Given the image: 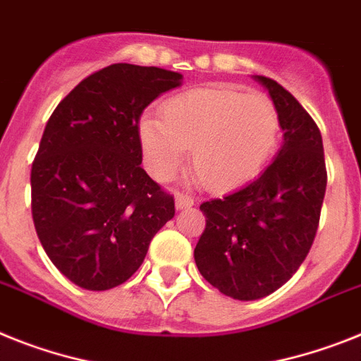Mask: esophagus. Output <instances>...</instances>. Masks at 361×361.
<instances>
[{
	"instance_id": "obj_1",
	"label": "esophagus",
	"mask_w": 361,
	"mask_h": 361,
	"mask_svg": "<svg viewBox=\"0 0 361 361\" xmlns=\"http://www.w3.org/2000/svg\"><path fill=\"white\" fill-rule=\"evenodd\" d=\"M192 205H195V200L190 198V196L183 195V192H178V195H176V209H178V211H181V209H189L192 207Z\"/></svg>"
}]
</instances>
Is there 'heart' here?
I'll list each match as a JSON object with an SVG mask.
<instances>
[{
	"label": "heart",
	"mask_w": 361,
	"mask_h": 361,
	"mask_svg": "<svg viewBox=\"0 0 361 361\" xmlns=\"http://www.w3.org/2000/svg\"><path fill=\"white\" fill-rule=\"evenodd\" d=\"M279 132V111L268 97L227 84L178 93L163 104V117L147 114L139 121V141L154 178L171 180L190 147L196 176L214 192L255 180L274 156Z\"/></svg>",
	"instance_id": "b5f03b06"
}]
</instances>
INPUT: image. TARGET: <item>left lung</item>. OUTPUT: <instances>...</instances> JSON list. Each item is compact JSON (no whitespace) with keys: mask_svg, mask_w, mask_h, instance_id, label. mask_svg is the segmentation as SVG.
Returning <instances> with one entry per match:
<instances>
[{"mask_svg":"<svg viewBox=\"0 0 361 361\" xmlns=\"http://www.w3.org/2000/svg\"><path fill=\"white\" fill-rule=\"evenodd\" d=\"M253 80L277 108L283 147L250 185L200 205L205 231L195 247L205 281L238 301L266 298L298 271L316 237L326 189L317 124L281 84L260 75Z\"/></svg>","mask_w":361,"mask_h":361,"instance_id":"left-lung-1","label":"left lung"}]
</instances>
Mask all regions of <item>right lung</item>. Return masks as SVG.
<instances>
[{"mask_svg":"<svg viewBox=\"0 0 361 361\" xmlns=\"http://www.w3.org/2000/svg\"><path fill=\"white\" fill-rule=\"evenodd\" d=\"M183 75L111 63L53 111L31 171L32 220L45 253L80 288L128 281L174 216V198L141 166L139 117Z\"/></svg>","mask_w":361,"mask_h":361,"instance_id":"obj_1","label":"right lung"}]
</instances>
